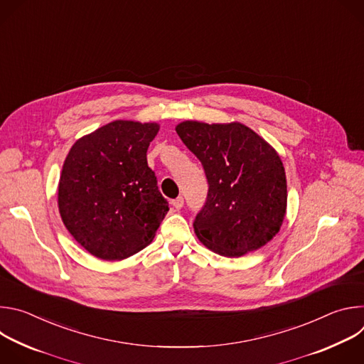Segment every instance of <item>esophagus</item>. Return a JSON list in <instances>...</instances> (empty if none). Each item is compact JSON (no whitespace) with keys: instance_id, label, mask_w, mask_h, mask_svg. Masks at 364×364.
<instances>
[{"instance_id":"1","label":"esophagus","mask_w":364,"mask_h":364,"mask_svg":"<svg viewBox=\"0 0 364 364\" xmlns=\"http://www.w3.org/2000/svg\"><path fill=\"white\" fill-rule=\"evenodd\" d=\"M171 204H173V207L176 210H180L181 207L184 205V198L183 197H177V198H174L173 201H171Z\"/></svg>"}]
</instances>
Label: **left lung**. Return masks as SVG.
<instances>
[{
    "instance_id": "obj_1",
    "label": "left lung",
    "mask_w": 364,
    "mask_h": 364,
    "mask_svg": "<svg viewBox=\"0 0 364 364\" xmlns=\"http://www.w3.org/2000/svg\"><path fill=\"white\" fill-rule=\"evenodd\" d=\"M176 131L209 183L193 223L198 240L228 257L267 245L287 212V177L278 152L240 122L184 121Z\"/></svg>"
}]
</instances>
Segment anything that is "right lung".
I'll use <instances>...</instances> for the list:
<instances>
[{"instance_id": "add662e5", "label": "right lung", "mask_w": 364, "mask_h": 364, "mask_svg": "<svg viewBox=\"0 0 364 364\" xmlns=\"http://www.w3.org/2000/svg\"><path fill=\"white\" fill-rule=\"evenodd\" d=\"M160 125L114 121L77 139L59 181L66 229L93 256L121 261L152 242L168 201L148 167L146 149Z\"/></svg>"}]
</instances>
